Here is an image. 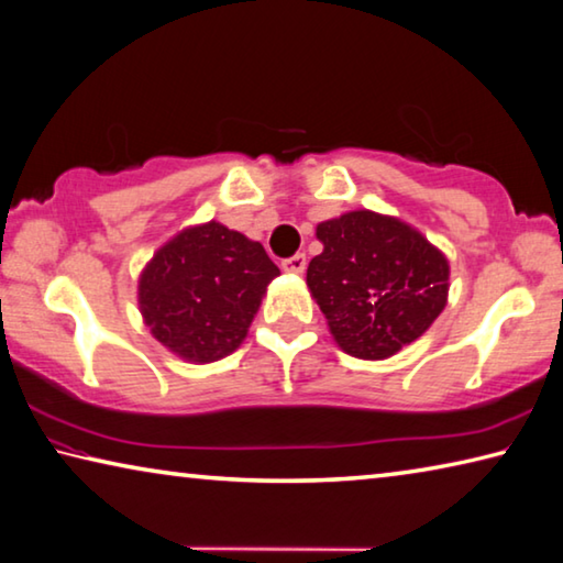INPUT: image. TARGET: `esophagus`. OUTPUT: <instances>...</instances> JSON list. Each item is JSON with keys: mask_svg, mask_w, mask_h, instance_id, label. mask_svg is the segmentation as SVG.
Listing matches in <instances>:
<instances>
[{"mask_svg": "<svg viewBox=\"0 0 563 563\" xmlns=\"http://www.w3.org/2000/svg\"><path fill=\"white\" fill-rule=\"evenodd\" d=\"M282 269L284 272H291V274H301L303 269H307V256H303V254L289 256V260L282 262Z\"/></svg>", "mask_w": 563, "mask_h": 563, "instance_id": "1", "label": "esophagus"}]
</instances>
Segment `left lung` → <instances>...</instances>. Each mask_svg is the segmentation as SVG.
<instances>
[{
  "label": "left lung",
  "instance_id": "8db88e82",
  "mask_svg": "<svg viewBox=\"0 0 563 563\" xmlns=\"http://www.w3.org/2000/svg\"><path fill=\"white\" fill-rule=\"evenodd\" d=\"M307 287L336 346L382 362L434 324L449 301V260L399 217L356 209L317 227Z\"/></svg>",
  "mask_w": 563,
  "mask_h": 563
}]
</instances>
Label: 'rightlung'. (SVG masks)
<instances>
[{"mask_svg": "<svg viewBox=\"0 0 563 563\" xmlns=\"http://www.w3.org/2000/svg\"><path fill=\"white\" fill-rule=\"evenodd\" d=\"M274 276L279 266L260 242L211 219L156 249L136 301L156 342L184 362L211 364L242 346Z\"/></svg>", "mask_w": 563, "mask_h": 563, "instance_id": "right-lung-1", "label": "right lung"}]
</instances>
